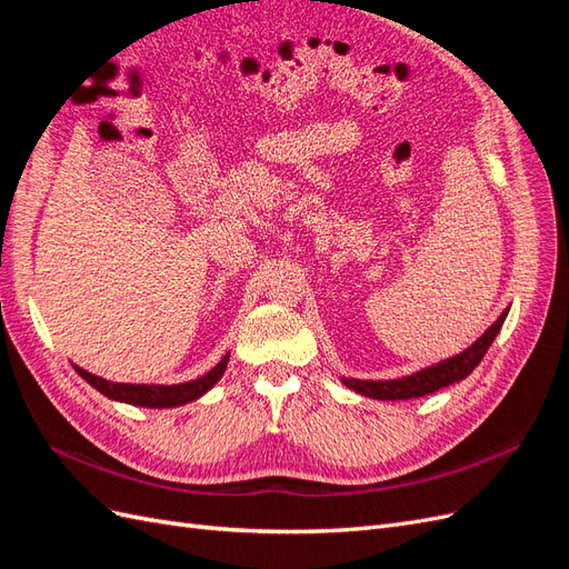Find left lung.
<instances>
[{
	"label": "left lung",
	"mask_w": 569,
	"mask_h": 569,
	"mask_svg": "<svg viewBox=\"0 0 569 569\" xmlns=\"http://www.w3.org/2000/svg\"><path fill=\"white\" fill-rule=\"evenodd\" d=\"M510 308L496 318V322L489 327V330L481 335L475 343H470L468 349L439 360V363L422 368L412 375H403L396 377V380H356V377H341V382L347 385L349 389H353L356 393L370 396V399L377 401H406V399H420V396L435 393L443 387H451L460 380H465L477 366L479 360L485 358V353L489 351V347L493 343L496 335L501 332V327L508 318Z\"/></svg>",
	"instance_id": "8db88e82"
}]
</instances>
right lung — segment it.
Returning a JSON list of instances; mask_svg holds the SVG:
<instances>
[{"label":"right lung","mask_w":569,"mask_h":569,"mask_svg":"<svg viewBox=\"0 0 569 569\" xmlns=\"http://www.w3.org/2000/svg\"><path fill=\"white\" fill-rule=\"evenodd\" d=\"M228 360H230V353L222 356L209 372H203L201 377H197V380L180 382V385L109 382V380H104V377L82 370L80 366H73V368L84 382L94 387L99 393H104L107 399H111V401L140 406V408H176V406L192 403V401L201 399L206 391H211L216 387V382L222 377V372H226Z\"/></svg>","instance_id":"add662e5"}]
</instances>
